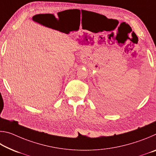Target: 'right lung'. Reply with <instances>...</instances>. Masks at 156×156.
I'll return each instance as SVG.
<instances>
[{
	"label": "right lung",
	"mask_w": 156,
	"mask_h": 156,
	"mask_svg": "<svg viewBox=\"0 0 156 156\" xmlns=\"http://www.w3.org/2000/svg\"><path fill=\"white\" fill-rule=\"evenodd\" d=\"M38 15H40V14H38ZM41 15H42V14H41ZM34 17H33V18H34Z\"/></svg>",
	"instance_id": "obj_1"
}]
</instances>
